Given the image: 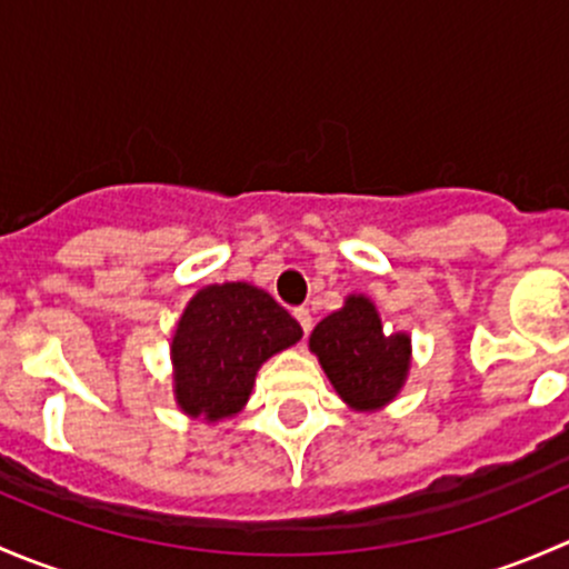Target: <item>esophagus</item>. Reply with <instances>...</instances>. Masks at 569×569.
<instances>
[{
    "instance_id": "obj_1",
    "label": "esophagus",
    "mask_w": 569,
    "mask_h": 569,
    "mask_svg": "<svg viewBox=\"0 0 569 569\" xmlns=\"http://www.w3.org/2000/svg\"><path fill=\"white\" fill-rule=\"evenodd\" d=\"M295 319L300 321V327H302V332H311V327H313V317H311V311H308V308H297L295 311Z\"/></svg>"
}]
</instances>
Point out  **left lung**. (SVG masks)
I'll list each match as a JSON object with an SVG mask.
<instances>
[{
    "mask_svg": "<svg viewBox=\"0 0 569 569\" xmlns=\"http://www.w3.org/2000/svg\"><path fill=\"white\" fill-rule=\"evenodd\" d=\"M308 347L343 405L358 412L391 405L410 375V332L386 336L380 311L366 295H349L338 311L321 319Z\"/></svg>",
    "mask_w": 569,
    "mask_h": 569,
    "instance_id": "left-lung-1",
    "label": "left lung"
}]
</instances>
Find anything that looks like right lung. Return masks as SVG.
Masks as SVG:
<instances>
[{
  "mask_svg": "<svg viewBox=\"0 0 569 569\" xmlns=\"http://www.w3.org/2000/svg\"><path fill=\"white\" fill-rule=\"evenodd\" d=\"M300 338L297 319L258 286H203L170 341L178 410L206 423L233 418L248 405L258 369Z\"/></svg>",
  "mask_w": 569,
  "mask_h": 569,
  "instance_id": "add662e5",
  "label": "right lung"
}]
</instances>
